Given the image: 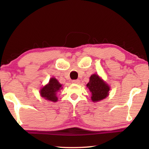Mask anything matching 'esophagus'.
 <instances>
[{"label":"esophagus","mask_w":149,"mask_h":149,"mask_svg":"<svg viewBox=\"0 0 149 149\" xmlns=\"http://www.w3.org/2000/svg\"><path fill=\"white\" fill-rule=\"evenodd\" d=\"M72 83L73 84H79L80 83V81L79 79H75V80H73L72 81Z\"/></svg>","instance_id":"esophagus-1"}]
</instances>
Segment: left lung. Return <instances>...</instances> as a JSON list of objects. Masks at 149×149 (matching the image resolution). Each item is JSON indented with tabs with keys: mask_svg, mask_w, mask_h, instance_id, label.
Instances as JSON below:
<instances>
[{
	"mask_svg": "<svg viewBox=\"0 0 149 149\" xmlns=\"http://www.w3.org/2000/svg\"><path fill=\"white\" fill-rule=\"evenodd\" d=\"M87 87L91 93V98L94 102H99L108 97L110 89L109 85L97 74H93L90 77Z\"/></svg>",
	"mask_w": 149,
	"mask_h": 149,
	"instance_id": "1",
	"label": "left lung"
}]
</instances>
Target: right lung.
I'll return each mask as SVG.
<instances>
[{
	"instance_id": "1",
	"label": "right lung",
	"mask_w": 149,
	"mask_h": 149,
	"mask_svg": "<svg viewBox=\"0 0 149 149\" xmlns=\"http://www.w3.org/2000/svg\"><path fill=\"white\" fill-rule=\"evenodd\" d=\"M62 88V85L58 82V81L56 78L52 77L50 79L49 84L40 90V95L45 100L56 102L58 100L56 94Z\"/></svg>"
}]
</instances>
